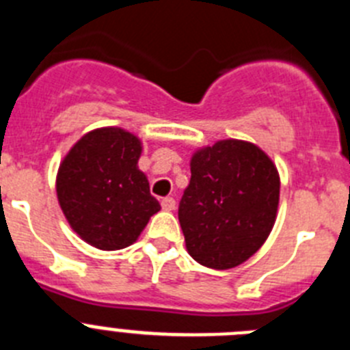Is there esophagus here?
<instances>
[{
	"instance_id": "obj_1",
	"label": "esophagus",
	"mask_w": 350,
	"mask_h": 350,
	"mask_svg": "<svg viewBox=\"0 0 350 350\" xmlns=\"http://www.w3.org/2000/svg\"><path fill=\"white\" fill-rule=\"evenodd\" d=\"M161 206H163V210H166V212H172V210H175V200H173V198H165V200L161 202Z\"/></svg>"
}]
</instances>
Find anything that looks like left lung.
<instances>
[{"label":"left lung","instance_id":"left-lung-1","mask_svg":"<svg viewBox=\"0 0 350 350\" xmlns=\"http://www.w3.org/2000/svg\"><path fill=\"white\" fill-rule=\"evenodd\" d=\"M189 166L191 182L178 206L185 249L212 270L242 265L273 230L279 170L258 145L234 138L200 147Z\"/></svg>","mask_w":350,"mask_h":350}]
</instances>
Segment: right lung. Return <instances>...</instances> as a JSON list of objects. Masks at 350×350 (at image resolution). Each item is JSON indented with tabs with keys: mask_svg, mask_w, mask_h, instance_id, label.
<instances>
[{
	"mask_svg": "<svg viewBox=\"0 0 350 350\" xmlns=\"http://www.w3.org/2000/svg\"><path fill=\"white\" fill-rule=\"evenodd\" d=\"M142 140L116 126L85 133L61 161L55 193L71 230L100 250L135 243L161 210L138 168Z\"/></svg>",
	"mask_w": 350,
	"mask_h": 350,
	"instance_id": "obj_1",
	"label": "right lung"
}]
</instances>
